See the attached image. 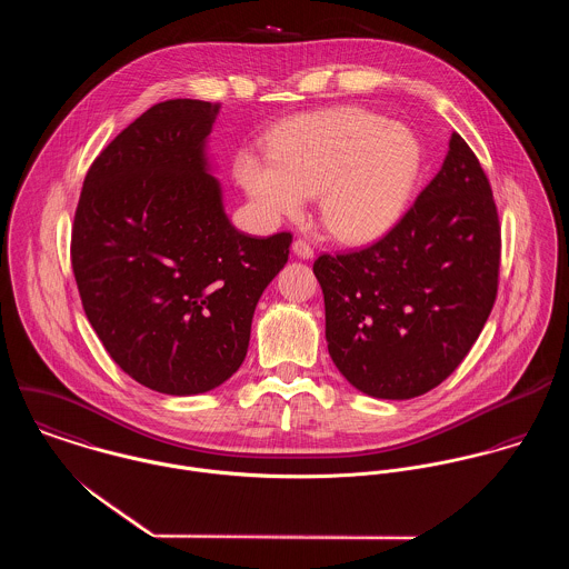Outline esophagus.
Wrapping results in <instances>:
<instances>
[{
    "mask_svg": "<svg viewBox=\"0 0 569 569\" xmlns=\"http://www.w3.org/2000/svg\"><path fill=\"white\" fill-rule=\"evenodd\" d=\"M291 249H293V253H296L298 258H305V260L313 258V247L307 243L305 239H296V241H293V244H291Z\"/></svg>",
    "mask_w": 569,
    "mask_h": 569,
    "instance_id": "1",
    "label": "esophagus"
}]
</instances>
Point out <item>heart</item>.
Returning a JSON list of instances; mask_svg holds the SVG:
<instances>
[{"instance_id": "heart-1", "label": "heart", "mask_w": 569, "mask_h": 569, "mask_svg": "<svg viewBox=\"0 0 569 569\" xmlns=\"http://www.w3.org/2000/svg\"><path fill=\"white\" fill-rule=\"evenodd\" d=\"M422 149L406 124L363 107H335L289 120L271 156L244 151L237 172L267 217H298L320 192L326 230L346 243L390 232L406 214Z\"/></svg>"}]
</instances>
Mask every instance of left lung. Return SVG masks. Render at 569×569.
Masks as SVG:
<instances>
[{
	"label": "left lung",
	"instance_id": "obj_1",
	"mask_svg": "<svg viewBox=\"0 0 569 569\" xmlns=\"http://www.w3.org/2000/svg\"><path fill=\"white\" fill-rule=\"evenodd\" d=\"M499 253L487 172L451 133L442 168L383 239L313 264L337 370L375 399L403 401L440 386L487 325Z\"/></svg>",
	"mask_w": 569,
	"mask_h": 569
}]
</instances>
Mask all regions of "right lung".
<instances>
[{"mask_svg":"<svg viewBox=\"0 0 569 569\" xmlns=\"http://www.w3.org/2000/svg\"><path fill=\"white\" fill-rule=\"evenodd\" d=\"M221 104H153L93 160L72 228L82 309L111 359L162 395L214 390L243 363L256 305L291 232H239L210 174Z\"/></svg>","mask_w":569,"mask_h":569,"instance_id":"obj_1","label":"right lung"}]
</instances>
